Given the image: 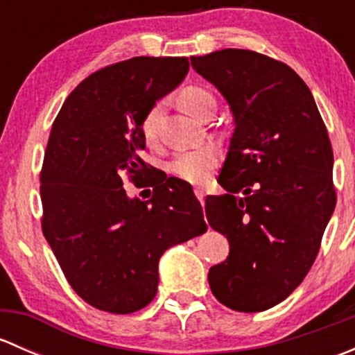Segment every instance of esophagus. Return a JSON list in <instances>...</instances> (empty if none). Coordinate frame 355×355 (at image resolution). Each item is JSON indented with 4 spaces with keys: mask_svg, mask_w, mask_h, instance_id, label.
<instances>
[{
    "mask_svg": "<svg viewBox=\"0 0 355 355\" xmlns=\"http://www.w3.org/2000/svg\"><path fill=\"white\" fill-rule=\"evenodd\" d=\"M194 194H196V198L199 199V202L204 204V198H206V192H204V189L196 187V189H194Z\"/></svg>",
    "mask_w": 355,
    "mask_h": 355,
    "instance_id": "esophagus-1",
    "label": "esophagus"
}]
</instances>
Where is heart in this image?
Segmentation results:
<instances>
[{
	"instance_id": "obj_1",
	"label": "heart",
	"mask_w": 355,
	"mask_h": 355,
	"mask_svg": "<svg viewBox=\"0 0 355 355\" xmlns=\"http://www.w3.org/2000/svg\"><path fill=\"white\" fill-rule=\"evenodd\" d=\"M180 105L184 106L187 113L198 116L206 106L214 105V98L206 89L191 85V87H185L180 92ZM163 108L164 101H157L142 118L141 128L148 141H155L157 137V128H159L161 116H163ZM216 163L218 149L214 146H200V148L178 153L171 161L170 170L171 173L177 175L182 180L191 182V184H202L207 175H209V171L216 166Z\"/></svg>"
}]
</instances>
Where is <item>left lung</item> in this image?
Listing matches in <instances>:
<instances>
[{
    "instance_id": "1",
    "label": "left lung",
    "mask_w": 355,
    "mask_h": 355,
    "mask_svg": "<svg viewBox=\"0 0 355 355\" xmlns=\"http://www.w3.org/2000/svg\"><path fill=\"white\" fill-rule=\"evenodd\" d=\"M191 63L234 114L218 177L228 194L207 196L204 207L230 254L207 282L230 309L259 313L287 299L316 259L336 204L330 137L309 87L285 63L249 49Z\"/></svg>"
}]
</instances>
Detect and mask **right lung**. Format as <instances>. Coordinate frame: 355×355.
Masks as SVG:
<instances>
[{"instance_id":"1","label":"right lung","mask_w":355,"mask_h":355,"mask_svg":"<svg viewBox=\"0 0 355 355\" xmlns=\"http://www.w3.org/2000/svg\"><path fill=\"white\" fill-rule=\"evenodd\" d=\"M189 71L178 56H135L82 80L51 127L41 170L42 234L70 287L96 309L130 314L157 290L171 245L206 230L192 187L155 173L142 118ZM148 180L149 201L130 200L123 177Z\"/></svg>"}]
</instances>
